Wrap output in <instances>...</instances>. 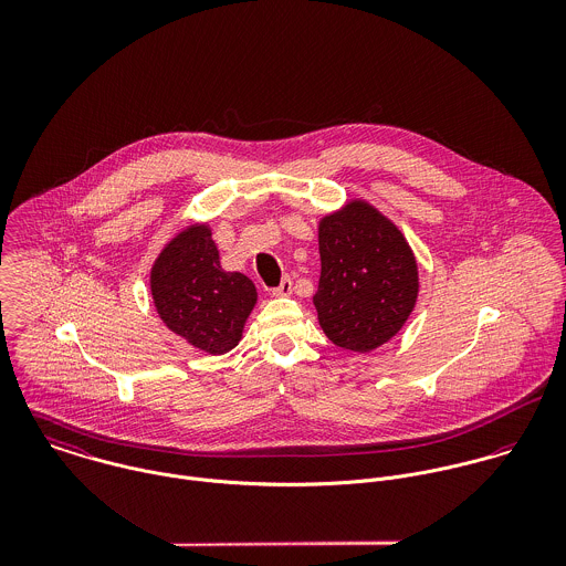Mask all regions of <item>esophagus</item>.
<instances>
[{
  "label": "esophagus",
  "mask_w": 566,
  "mask_h": 566,
  "mask_svg": "<svg viewBox=\"0 0 566 566\" xmlns=\"http://www.w3.org/2000/svg\"><path fill=\"white\" fill-rule=\"evenodd\" d=\"M292 294V279L283 276V281L279 283V287L272 290V296H290Z\"/></svg>",
  "instance_id": "obj_1"
}]
</instances>
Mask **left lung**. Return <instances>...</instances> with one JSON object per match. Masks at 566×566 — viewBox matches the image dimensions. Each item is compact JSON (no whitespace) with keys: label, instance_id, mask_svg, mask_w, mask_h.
Returning a JSON list of instances; mask_svg holds the SVG:
<instances>
[{"label":"left lung","instance_id":"obj_1","mask_svg":"<svg viewBox=\"0 0 566 566\" xmlns=\"http://www.w3.org/2000/svg\"><path fill=\"white\" fill-rule=\"evenodd\" d=\"M321 283L314 296L324 335L339 348L370 353L411 316L418 261L401 229L364 198H348L318 220Z\"/></svg>","mask_w":566,"mask_h":566}]
</instances>
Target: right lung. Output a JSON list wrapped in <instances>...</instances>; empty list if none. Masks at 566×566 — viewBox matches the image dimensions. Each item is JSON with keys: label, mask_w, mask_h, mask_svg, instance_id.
<instances>
[{"label": "right lung", "mask_w": 566, "mask_h": 566, "mask_svg": "<svg viewBox=\"0 0 566 566\" xmlns=\"http://www.w3.org/2000/svg\"><path fill=\"white\" fill-rule=\"evenodd\" d=\"M150 294L163 324L209 355L242 342L256 305L254 283L222 268L209 222H191L163 243L150 268Z\"/></svg>", "instance_id": "obj_1"}]
</instances>
